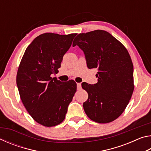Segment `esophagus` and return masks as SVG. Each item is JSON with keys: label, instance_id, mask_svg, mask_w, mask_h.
<instances>
[{"label": "esophagus", "instance_id": "esophagus-1", "mask_svg": "<svg viewBox=\"0 0 151 151\" xmlns=\"http://www.w3.org/2000/svg\"><path fill=\"white\" fill-rule=\"evenodd\" d=\"M76 85H77L78 90H80V89H81V83H76Z\"/></svg>", "mask_w": 151, "mask_h": 151}]
</instances>
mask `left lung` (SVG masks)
<instances>
[{"instance_id":"1","label":"left lung","mask_w":151,"mask_h":151,"mask_svg":"<svg viewBox=\"0 0 151 151\" xmlns=\"http://www.w3.org/2000/svg\"><path fill=\"white\" fill-rule=\"evenodd\" d=\"M77 45L85 55L88 68H97L98 83L83 82L88 93L83 108L89 119L108 123L124 112L134 91L133 65L127 48L109 32L96 30L78 35L73 46Z\"/></svg>"}]
</instances>
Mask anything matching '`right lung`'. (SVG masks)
<instances>
[{"mask_svg": "<svg viewBox=\"0 0 151 151\" xmlns=\"http://www.w3.org/2000/svg\"><path fill=\"white\" fill-rule=\"evenodd\" d=\"M75 36L40 35L27 48L20 61L17 75L20 99L32 118L45 127H54L64 121L76 91L73 80L61 82L50 76L58 72Z\"/></svg>", "mask_w": 151, "mask_h": 151, "instance_id": "right-lung-1", "label": "right lung"}]
</instances>
